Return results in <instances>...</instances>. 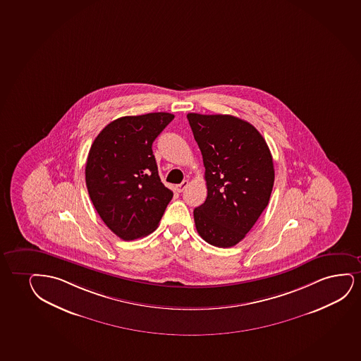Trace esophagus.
<instances>
[{"label":"esophagus","instance_id":"obj_1","mask_svg":"<svg viewBox=\"0 0 361 361\" xmlns=\"http://www.w3.org/2000/svg\"><path fill=\"white\" fill-rule=\"evenodd\" d=\"M188 184H189V180H187V179H185V180H183V182L180 183V184H177V185H174V189H176V190H177V192H182L183 190H184V189H185V188L188 187Z\"/></svg>","mask_w":361,"mask_h":361}]
</instances>
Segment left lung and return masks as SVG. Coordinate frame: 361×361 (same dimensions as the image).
<instances>
[{"label":"left lung","instance_id":"obj_1","mask_svg":"<svg viewBox=\"0 0 361 361\" xmlns=\"http://www.w3.org/2000/svg\"><path fill=\"white\" fill-rule=\"evenodd\" d=\"M205 166L207 197L194 210L195 227L211 245L234 247L269 204L274 182L265 139L229 114H188Z\"/></svg>","mask_w":361,"mask_h":361}]
</instances>
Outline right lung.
Listing matches in <instances>:
<instances>
[{"label": "right lung", "mask_w": 361, "mask_h": 361, "mask_svg": "<svg viewBox=\"0 0 361 361\" xmlns=\"http://www.w3.org/2000/svg\"><path fill=\"white\" fill-rule=\"evenodd\" d=\"M173 114L126 116L107 124L92 142L85 182L94 207L123 240L154 232L173 192L161 182L152 142Z\"/></svg>", "instance_id": "1"}]
</instances>
